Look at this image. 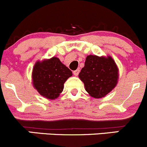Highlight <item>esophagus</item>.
<instances>
[{
  "label": "esophagus",
  "instance_id": "obj_1",
  "mask_svg": "<svg viewBox=\"0 0 147 147\" xmlns=\"http://www.w3.org/2000/svg\"><path fill=\"white\" fill-rule=\"evenodd\" d=\"M79 71H80L79 69H77V70L74 71V72H73L74 75V76H78V74H79Z\"/></svg>",
  "mask_w": 147,
  "mask_h": 147
}]
</instances>
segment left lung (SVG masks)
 <instances>
[{
    "mask_svg": "<svg viewBox=\"0 0 147 147\" xmlns=\"http://www.w3.org/2000/svg\"><path fill=\"white\" fill-rule=\"evenodd\" d=\"M118 68L110 56L98 57L89 55L86 57L79 73L85 89L94 98H102L110 92L117 84Z\"/></svg>",
    "mask_w": 147,
    "mask_h": 147,
    "instance_id": "obj_1",
    "label": "left lung"
}]
</instances>
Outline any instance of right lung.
Wrapping results in <instances>:
<instances>
[{
  "mask_svg": "<svg viewBox=\"0 0 147 147\" xmlns=\"http://www.w3.org/2000/svg\"><path fill=\"white\" fill-rule=\"evenodd\" d=\"M71 76V71L58 58L38 61L32 74L33 86L43 96L55 99L63 91L65 81Z\"/></svg>",
  "mask_w": 147,
  "mask_h": 147,
  "instance_id": "add662e5",
  "label": "right lung"
}]
</instances>
